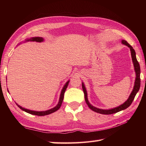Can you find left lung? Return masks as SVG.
I'll list each match as a JSON object with an SVG mask.
<instances>
[{"instance_id": "1", "label": "left lung", "mask_w": 146, "mask_h": 146, "mask_svg": "<svg viewBox=\"0 0 146 146\" xmlns=\"http://www.w3.org/2000/svg\"><path fill=\"white\" fill-rule=\"evenodd\" d=\"M122 44H125L128 46L129 48H130V49H131V56H132V61L134 63V66L135 68V71L136 73V78H135V85L134 86V89L132 92V93L130 95L129 97L128 98V100H127L125 103H123L121 105H120L119 107H116L112 108V109H110V110H102L100 109V108H97L92 105L89 103V102L87 98V94H86V90L85 89V87L83 83H82V88L83 90V93H84V95H85V100L86 104L88 105V107L90 108L91 110L93 111H95V112H97L101 114H105V115H110V114H113L115 113H117L118 111H120L121 110H123L124 109H126L127 108H128L130 105H131L132 103L133 100L135 97L137 93L139 92V88H140V86H141V78H140V74H141V68H140V65H139V62L137 60V58H136V56H135V50L132 46L130 45L129 43L127 42L125 40H122Z\"/></svg>"}]
</instances>
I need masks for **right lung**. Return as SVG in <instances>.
Returning <instances> with one entry per match:
<instances>
[{
  "label": "right lung",
  "mask_w": 146,
  "mask_h": 146,
  "mask_svg": "<svg viewBox=\"0 0 146 146\" xmlns=\"http://www.w3.org/2000/svg\"><path fill=\"white\" fill-rule=\"evenodd\" d=\"M27 41H37V42H41L43 41V39L42 38H40V37H35V38H31L30 39H28ZM68 83H69V81L67 82L66 84L64 85V87L62 90L61 93V95H60V101H59V103L58 104V105L56 107H54L53 108H51L50 110H46V111H32V110H27L26 109V108H24L23 107H21L19 105H17V106L19 107L21 110H23L24 111H25L26 112L29 113L30 114H32V115H38V116H44V115H49L50 113H52L54 112V111H57L59 108H60L61 105L62 104V102L63 101V98H64V92L66 91V89L68 87Z\"/></svg>",
  "instance_id": "obj_1"
}]
</instances>
